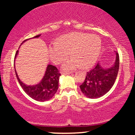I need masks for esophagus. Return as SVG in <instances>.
<instances>
[{"mask_svg": "<svg viewBox=\"0 0 135 135\" xmlns=\"http://www.w3.org/2000/svg\"><path fill=\"white\" fill-rule=\"evenodd\" d=\"M61 74H62V75H70V74H72V72H62L61 73Z\"/></svg>", "mask_w": 135, "mask_h": 135, "instance_id": "obj_1", "label": "esophagus"}]
</instances>
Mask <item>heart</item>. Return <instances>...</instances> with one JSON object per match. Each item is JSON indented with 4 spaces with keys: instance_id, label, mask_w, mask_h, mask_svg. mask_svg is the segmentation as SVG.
<instances>
[{
    "instance_id": "1",
    "label": "heart",
    "mask_w": 135,
    "mask_h": 135,
    "mask_svg": "<svg viewBox=\"0 0 135 135\" xmlns=\"http://www.w3.org/2000/svg\"><path fill=\"white\" fill-rule=\"evenodd\" d=\"M102 47L101 40L96 35L85 33L66 34L59 38L57 43L49 47L51 60L56 64L65 60L70 55L73 56L62 65L66 70L77 69L81 65L88 67L95 62Z\"/></svg>"
}]
</instances>
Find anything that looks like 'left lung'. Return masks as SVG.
Listing matches in <instances>:
<instances>
[{
    "label": "left lung",
    "mask_w": 135,
    "mask_h": 135,
    "mask_svg": "<svg viewBox=\"0 0 135 135\" xmlns=\"http://www.w3.org/2000/svg\"><path fill=\"white\" fill-rule=\"evenodd\" d=\"M115 61L111 66L105 67L98 61L93 69L87 72L84 82L80 86L86 97L92 99L102 97L112 88L119 67V54L115 51Z\"/></svg>",
    "instance_id": "obj_1"
}]
</instances>
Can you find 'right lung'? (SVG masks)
I'll list each match as a JSON object with an SVG mask.
<instances>
[{"label": "right lung", "instance_id": "1", "mask_svg": "<svg viewBox=\"0 0 135 135\" xmlns=\"http://www.w3.org/2000/svg\"><path fill=\"white\" fill-rule=\"evenodd\" d=\"M41 35V34L36 35L33 37L30 38V39L38 38ZM28 40L29 39H27L23 41L21 45L23 44L25 42L28 41ZM18 51H19L18 50L17 51L16 55H15V62L17 56H18ZM15 70L18 82H19L20 84L21 85L23 90L29 97L33 98V100H36V101L45 102L49 100L53 97V96L55 95L57 90H58L59 79H60L61 74L58 72L57 68L52 65H47L44 76H43L41 81L36 84L32 85V86L27 85L23 83L20 79L18 74L16 72V69H15Z\"/></svg>", "mask_w": 135, "mask_h": 135}]
</instances>
